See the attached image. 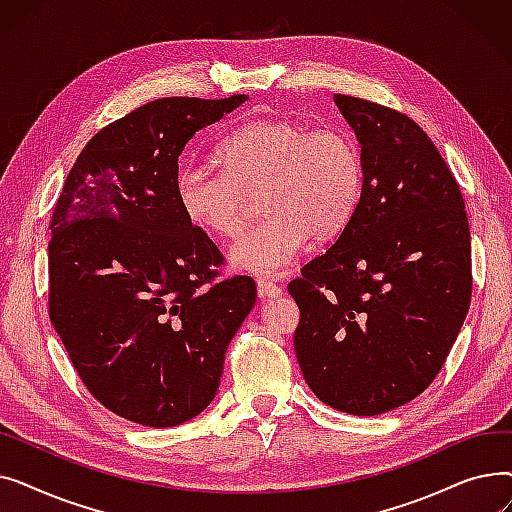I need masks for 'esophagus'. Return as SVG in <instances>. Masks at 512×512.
<instances>
[{"label":"esophagus","instance_id":"esophagus-1","mask_svg":"<svg viewBox=\"0 0 512 512\" xmlns=\"http://www.w3.org/2000/svg\"><path fill=\"white\" fill-rule=\"evenodd\" d=\"M257 292H259L261 299L276 301V299L282 297V286H278L274 280L261 278V280H257Z\"/></svg>","mask_w":512,"mask_h":512}]
</instances>
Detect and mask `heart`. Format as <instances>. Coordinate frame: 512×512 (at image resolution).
I'll use <instances>...</instances> for the list:
<instances>
[{"mask_svg": "<svg viewBox=\"0 0 512 512\" xmlns=\"http://www.w3.org/2000/svg\"><path fill=\"white\" fill-rule=\"evenodd\" d=\"M215 157L220 168L197 161L178 170L176 201L195 228L232 238L245 224L249 195L261 191L267 218L228 253L234 270L247 274H282L309 238L336 236L361 197V155L340 130L259 118L228 134Z\"/></svg>", "mask_w": 512, "mask_h": 512, "instance_id": "heart-1", "label": "heart"}]
</instances>
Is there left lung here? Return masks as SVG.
Wrapping results in <instances>:
<instances>
[{
  "mask_svg": "<svg viewBox=\"0 0 512 512\" xmlns=\"http://www.w3.org/2000/svg\"><path fill=\"white\" fill-rule=\"evenodd\" d=\"M361 145L363 184L334 245L288 284L294 351L328 407L359 417L419 396L442 369L471 301L461 188L405 114L334 95Z\"/></svg>",
  "mask_w": 512,
  "mask_h": 512,
  "instance_id": "left-lung-1",
  "label": "left lung"
}]
</instances>
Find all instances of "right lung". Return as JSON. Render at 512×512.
<instances>
[{"label":"right lung","instance_id":"1","mask_svg":"<svg viewBox=\"0 0 512 512\" xmlns=\"http://www.w3.org/2000/svg\"><path fill=\"white\" fill-rule=\"evenodd\" d=\"M247 99L141 105L87 143L53 211L49 319L89 392L128 421L207 409L255 305L253 278L213 282L222 255L176 201L186 143Z\"/></svg>","mask_w":512,"mask_h":512}]
</instances>
